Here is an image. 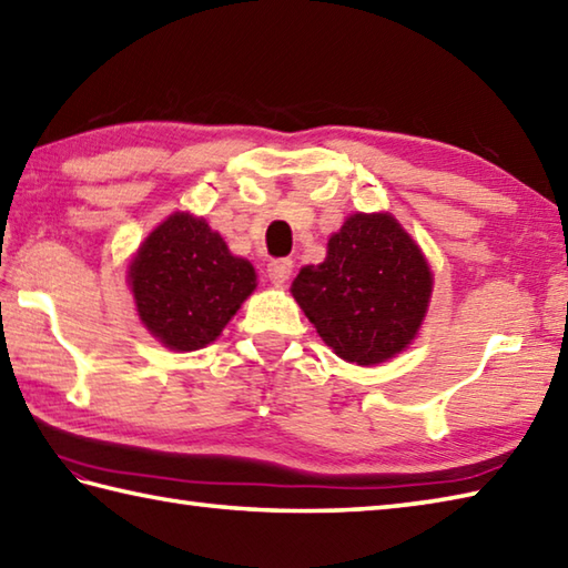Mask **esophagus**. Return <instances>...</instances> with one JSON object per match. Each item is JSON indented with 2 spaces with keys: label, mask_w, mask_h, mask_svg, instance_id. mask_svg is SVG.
<instances>
[{
  "label": "esophagus",
  "mask_w": 568,
  "mask_h": 568,
  "mask_svg": "<svg viewBox=\"0 0 568 568\" xmlns=\"http://www.w3.org/2000/svg\"><path fill=\"white\" fill-rule=\"evenodd\" d=\"M293 268H295V265H293L291 258H277V261L268 263L271 283H275V285L287 283V281H291V275H293Z\"/></svg>",
  "instance_id": "obj_1"
}]
</instances>
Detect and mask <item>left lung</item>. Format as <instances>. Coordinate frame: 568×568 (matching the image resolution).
<instances>
[{
	"instance_id": "obj_1",
	"label": "left lung",
	"mask_w": 568,
	"mask_h": 568,
	"mask_svg": "<svg viewBox=\"0 0 568 568\" xmlns=\"http://www.w3.org/2000/svg\"><path fill=\"white\" fill-rule=\"evenodd\" d=\"M433 273L392 214H352L327 258L305 265L291 293L344 362L372 366L404 352L424 325Z\"/></svg>"
}]
</instances>
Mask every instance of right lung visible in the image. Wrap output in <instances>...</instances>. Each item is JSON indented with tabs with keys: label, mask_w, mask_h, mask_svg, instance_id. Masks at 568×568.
<instances>
[{
	"label": "right lung",
	"mask_w": 568,
	"mask_h": 568,
	"mask_svg": "<svg viewBox=\"0 0 568 568\" xmlns=\"http://www.w3.org/2000/svg\"><path fill=\"white\" fill-rule=\"evenodd\" d=\"M128 283L150 335L194 352L214 342L255 291V271L204 219L176 211L132 255Z\"/></svg>",
	"instance_id": "add662e5"
}]
</instances>
